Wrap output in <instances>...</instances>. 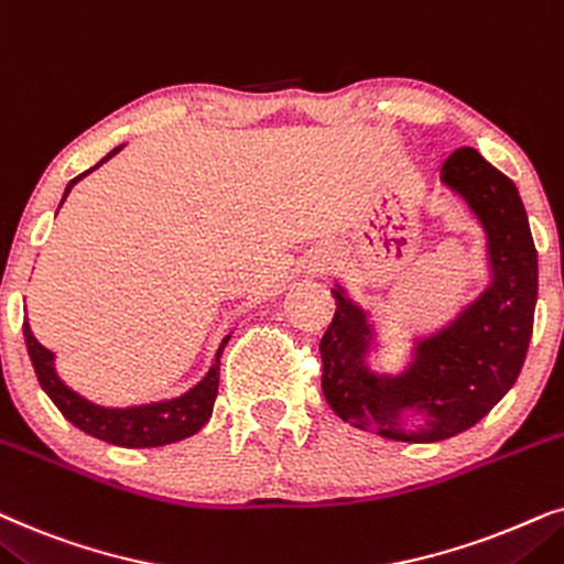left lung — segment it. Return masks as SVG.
Wrapping results in <instances>:
<instances>
[{
	"label": "left lung",
	"instance_id": "8db88e82",
	"mask_svg": "<svg viewBox=\"0 0 564 564\" xmlns=\"http://www.w3.org/2000/svg\"><path fill=\"white\" fill-rule=\"evenodd\" d=\"M441 180L485 224L490 289L452 327L427 337L412 369L397 379L366 371L360 358L369 325L340 291H333L335 317L319 340L322 394L335 415L366 433L410 444L446 441L479 423L516 384L534 333L536 247L513 180L471 147L448 156ZM408 406L429 415L423 432L402 434L395 427V415Z\"/></svg>",
	"mask_w": 564,
	"mask_h": 564
}]
</instances>
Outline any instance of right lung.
<instances>
[{
  "label": "right lung",
  "instance_id": "add662e5",
  "mask_svg": "<svg viewBox=\"0 0 564 564\" xmlns=\"http://www.w3.org/2000/svg\"><path fill=\"white\" fill-rule=\"evenodd\" d=\"M120 149V147H118ZM112 152L105 156L102 162H108ZM100 162V164H102ZM95 164V167H100ZM93 167V170H95ZM89 172V170H87ZM82 172L79 177H74L69 185H66L64 198L69 195L72 185L87 175ZM62 198V204H64ZM22 335H25V345L30 352V360H33L35 377L41 381L43 392H46L62 415L69 420L72 425H77L79 431H85L93 438H100L105 444L112 446H126V448H149V446H164L175 444V441H183L187 435L198 433L200 427L206 425V420L212 417L216 392H219V358L224 345H227L229 335L224 337L219 352H216V360L212 371L206 373V379L200 381L198 387H193L191 392L177 397V400L170 402H156V404H144V408H129V410H108L97 408V404L82 400L79 394H74L69 387H64L58 377L54 373V364H51V350L43 348L41 343L35 340L33 333H30L28 319L22 322Z\"/></svg>",
  "mask_w": 564,
  "mask_h": 564
}]
</instances>
